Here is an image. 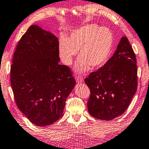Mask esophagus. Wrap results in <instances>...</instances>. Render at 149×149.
Wrapping results in <instances>:
<instances>
[{
  "mask_svg": "<svg viewBox=\"0 0 149 149\" xmlns=\"http://www.w3.org/2000/svg\"><path fill=\"white\" fill-rule=\"evenodd\" d=\"M75 79H76V81H77V83H82V82H83V78H82V77L79 76V75H78V76L75 77Z\"/></svg>",
  "mask_w": 149,
  "mask_h": 149,
  "instance_id": "obj_1",
  "label": "esophagus"
}]
</instances>
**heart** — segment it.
Listing matches in <instances>:
<instances>
[{"label": "heart", "mask_w": 149, "mask_h": 149, "mask_svg": "<svg viewBox=\"0 0 149 149\" xmlns=\"http://www.w3.org/2000/svg\"><path fill=\"white\" fill-rule=\"evenodd\" d=\"M114 37L110 30L95 24H88L74 30L70 36L61 35L58 40V53L62 62L70 65L79 50L75 65L77 73L82 74L91 66L98 68L107 62L111 53Z\"/></svg>", "instance_id": "1"}]
</instances>
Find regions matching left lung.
Here are the masks:
<instances>
[{
    "label": "left lung",
    "instance_id": "8db88e82",
    "mask_svg": "<svg viewBox=\"0 0 149 149\" xmlns=\"http://www.w3.org/2000/svg\"><path fill=\"white\" fill-rule=\"evenodd\" d=\"M137 71L134 52L128 39L123 36L111 58L84 79L91 91L89 113L106 121L122 115L136 92Z\"/></svg>",
    "mask_w": 149,
    "mask_h": 149
}]
</instances>
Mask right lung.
<instances>
[{"instance_id": "obj_1", "label": "right lung", "mask_w": 149, "mask_h": 149, "mask_svg": "<svg viewBox=\"0 0 149 149\" xmlns=\"http://www.w3.org/2000/svg\"><path fill=\"white\" fill-rule=\"evenodd\" d=\"M55 36L32 25L17 45L11 66V85L18 108L30 122L47 126L63 114L75 85L69 67L59 65Z\"/></svg>"}]
</instances>
